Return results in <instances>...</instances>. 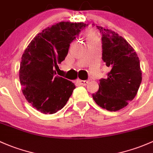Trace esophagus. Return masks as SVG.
I'll list each match as a JSON object with an SVG mask.
<instances>
[{"label": "esophagus", "instance_id": "obj_1", "mask_svg": "<svg viewBox=\"0 0 153 153\" xmlns=\"http://www.w3.org/2000/svg\"><path fill=\"white\" fill-rule=\"evenodd\" d=\"M78 83H79L80 84L82 85V86H86V85L89 83V81H82V80H79L78 81Z\"/></svg>", "mask_w": 153, "mask_h": 153}]
</instances>
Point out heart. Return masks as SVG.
I'll return each instance as SVG.
<instances>
[{
    "instance_id": "heart-1",
    "label": "heart",
    "mask_w": 153,
    "mask_h": 153,
    "mask_svg": "<svg viewBox=\"0 0 153 153\" xmlns=\"http://www.w3.org/2000/svg\"><path fill=\"white\" fill-rule=\"evenodd\" d=\"M86 41L87 42L91 41V40L93 39H99L98 38L97 34L94 31V30H89V31H88L87 33H86Z\"/></svg>"
}]
</instances>
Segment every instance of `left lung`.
Masks as SVG:
<instances>
[{"label":"left lung","instance_id":"obj_1","mask_svg":"<svg viewBox=\"0 0 153 153\" xmlns=\"http://www.w3.org/2000/svg\"><path fill=\"white\" fill-rule=\"evenodd\" d=\"M94 25V24H93ZM102 34V59L111 71L100 80L97 92L92 97L100 107L110 111L123 108L138 92L141 83L139 57L123 36L96 25Z\"/></svg>","mask_w":153,"mask_h":153}]
</instances>
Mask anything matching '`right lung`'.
<instances>
[{
  "label": "right lung",
  "mask_w": 153,
  "mask_h": 153,
  "mask_svg": "<svg viewBox=\"0 0 153 153\" xmlns=\"http://www.w3.org/2000/svg\"><path fill=\"white\" fill-rule=\"evenodd\" d=\"M86 24L60 22L44 29L24 51L20 67L22 94L43 114H55L68 101L75 86L56 75L54 68L68 53L70 44Z\"/></svg>",
  "instance_id": "right-lung-1"
}]
</instances>
